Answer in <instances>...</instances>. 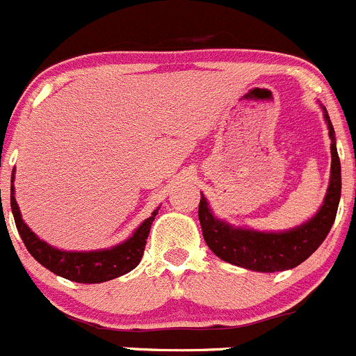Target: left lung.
I'll return each instance as SVG.
<instances>
[{"instance_id": "obj_1", "label": "left lung", "mask_w": 356, "mask_h": 356, "mask_svg": "<svg viewBox=\"0 0 356 356\" xmlns=\"http://www.w3.org/2000/svg\"><path fill=\"white\" fill-rule=\"evenodd\" d=\"M323 111L328 134L332 140L330 145L332 171H330V185L320 211L309 222L289 232H257L252 229L246 231L215 218L209 211L206 199L201 195L199 222L206 245L216 257L257 273H277L302 264L325 241L334 225L341 199V161L337 155L332 122L327 110Z\"/></svg>"}]
</instances>
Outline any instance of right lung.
<instances>
[{
    "instance_id": "1",
    "label": "right lung",
    "mask_w": 356,
    "mask_h": 356,
    "mask_svg": "<svg viewBox=\"0 0 356 356\" xmlns=\"http://www.w3.org/2000/svg\"><path fill=\"white\" fill-rule=\"evenodd\" d=\"M10 204H12L17 231H19L28 252L43 267L52 270L54 274L76 283L110 282L113 277L133 270L140 264L141 257H143L152 222H154L155 215L159 211V209H155L150 218H147L138 227V231L134 232L133 238L115 246V248L101 250V252H63V250L52 248L45 241L36 238L31 229L24 223V220L20 218L19 206H17L15 197H13V185L10 187Z\"/></svg>"
}]
</instances>
